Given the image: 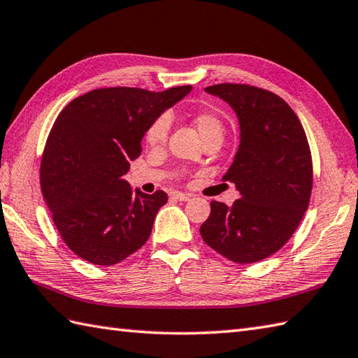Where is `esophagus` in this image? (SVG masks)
<instances>
[{
	"label": "esophagus",
	"mask_w": 358,
	"mask_h": 358,
	"mask_svg": "<svg viewBox=\"0 0 358 358\" xmlns=\"http://www.w3.org/2000/svg\"><path fill=\"white\" fill-rule=\"evenodd\" d=\"M171 196H172V199H175V200H178V201H187V200H191V194H183V192H178V191L172 192Z\"/></svg>",
	"instance_id": "esophagus-1"
}]
</instances>
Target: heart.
Instances as JSON below:
<instances>
[{"label":"heart","mask_w":358,"mask_h":358,"mask_svg":"<svg viewBox=\"0 0 358 358\" xmlns=\"http://www.w3.org/2000/svg\"><path fill=\"white\" fill-rule=\"evenodd\" d=\"M194 124L195 129L199 131L201 138H206L208 135L212 134H223V123L215 113H212L209 110H200L194 115ZM169 129H171V120L167 115H162L152 121L150 126L148 127L146 135V143L150 148H162L163 144L167 140V135H169Z\"/></svg>","instance_id":"1"}]
</instances>
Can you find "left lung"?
Instances as JSON below:
<instances>
[{
	"label": "left lung",
	"instance_id": "1",
	"mask_svg": "<svg viewBox=\"0 0 358 358\" xmlns=\"http://www.w3.org/2000/svg\"><path fill=\"white\" fill-rule=\"evenodd\" d=\"M204 90L237 113L240 146L223 180L235 185L240 199L232 206L212 201L200 234L231 262H260L285 246L308 209L313 158L305 129L269 90L231 83Z\"/></svg>",
	"mask_w": 358,
	"mask_h": 358
}]
</instances>
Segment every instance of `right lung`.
Instances as JSON below:
<instances>
[{"label": "right lung", "instance_id": "right-lung-1", "mask_svg": "<svg viewBox=\"0 0 358 358\" xmlns=\"http://www.w3.org/2000/svg\"><path fill=\"white\" fill-rule=\"evenodd\" d=\"M191 89H95L59 112L41 159V191L63 241L83 260L117 264L148 241L167 195L134 192L123 177L152 121Z\"/></svg>", "mask_w": 358, "mask_h": 358}]
</instances>
